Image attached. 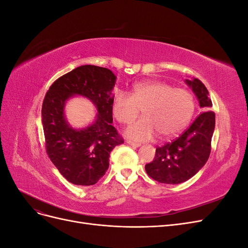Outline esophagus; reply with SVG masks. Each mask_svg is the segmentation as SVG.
<instances>
[{"mask_svg":"<svg viewBox=\"0 0 248 248\" xmlns=\"http://www.w3.org/2000/svg\"><path fill=\"white\" fill-rule=\"evenodd\" d=\"M126 142H127V144H128V145L132 146L133 148H139V147L140 146V144H139V142H134V141H131V140H127Z\"/></svg>","mask_w":248,"mask_h":248,"instance_id":"34e87169","label":"esophagus"}]
</instances>
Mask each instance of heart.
<instances>
[{"label":"heart","mask_w":248,"mask_h":248,"mask_svg":"<svg viewBox=\"0 0 248 248\" xmlns=\"http://www.w3.org/2000/svg\"><path fill=\"white\" fill-rule=\"evenodd\" d=\"M196 103L190 92L158 80L134 85L131 95L118 91L112 99V114L121 123H129L141 109L144 117L131 123L125 136L142 141L159 133L162 139L172 138L189 124Z\"/></svg>","instance_id":"b5f03b06"}]
</instances>
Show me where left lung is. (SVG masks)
Listing matches in <instances>:
<instances>
[{
  "mask_svg": "<svg viewBox=\"0 0 248 248\" xmlns=\"http://www.w3.org/2000/svg\"><path fill=\"white\" fill-rule=\"evenodd\" d=\"M197 96L202 114L189 128L174 141L156 148L154 160L145 166L147 174L164 184H180L193 177L205 166L210 152L215 128V114L209 92L198 78L185 79Z\"/></svg>",
  "mask_w": 248,
  "mask_h": 248,
  "instance_id": "8db88e82",
  "label": "left lung"
}]
</instances>
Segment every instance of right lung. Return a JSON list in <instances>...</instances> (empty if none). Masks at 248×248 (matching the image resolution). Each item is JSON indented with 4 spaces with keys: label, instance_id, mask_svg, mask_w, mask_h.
<instances>
[{
    "label": "right lung",
    "instance_id": "right-lung-1",
    "mask_svg": "<svg viewBox=\"0 0 248 248\" xmlns=\"http://www.w3.org/2000/svg\"><path fill=\"white\" fill-rule=\"evenodd\" d=\"M117 77L109 69L82 65L52 84L42 104V126L47 155L61 175L72 184L98 182L109 166V154L124 142L112 123V99ZM81 95L95 106L94 121L74 129L64 116L65 102Z\"/></svg>",
    "mask_w": 248,
    "mask_h": 248
}]
</instances>
